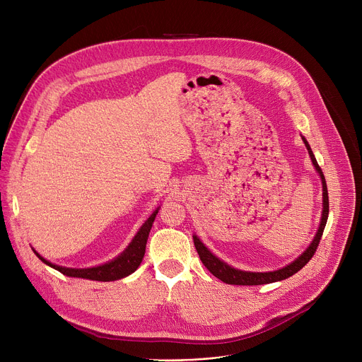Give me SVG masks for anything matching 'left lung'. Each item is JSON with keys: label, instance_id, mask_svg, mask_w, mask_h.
<instances>
[{"label": "left lung", "instance_id": "left-lung-1", "mask_svg": "<svg viewBox=\"0 0 362 362\" xmlns=\"http://www.w3.org/2000/svg\"><path fill=\"white\" fill-rule=\"evenodd\" d=\"M306 148H308V153L309 156H311V160L315 166V169L318 170L321 179H322V190H324V211H322V218H321V225H320V229L317 232V236L315 239L313 240V243L309 245V247L298 257L296 261H293L291 265L282 268V269H278V271H274V272H245V271H238L229 265H226L225 262H222L221 259H218V257L206 247L197 236H193V242H194V247L199 253V257L200 261L203 262V265L209 269V272L216 276L218 279H221L222 282L225 284H229V285H265V284H272V282H276V281H282V279H286L292 275H295L298 271H300L309 261L313 259V256L315 255L318 246H320V242H321V238H322V233H324V229H325V225H327V221H328V214H329V200H328V189H327V182H325V176L314 156V153L311 150V147H309L308 141L302 137Z\"/></svg>", "mask_w": 362, "mask_h": 362}]
</instances>
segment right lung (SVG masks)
<instances>
[{
  "instance_id": "obj_1",
  "label": "right lung",
  "mask_w": 362,
  "mask_h": 362,
  "mask_svg": "<svg viewBox=\"0 0 362 362\" xmlns=\"http://www.w3.org/2000/svg\"><path fill=\"white\" fill-rule=\"evenodd\" d=\"M158 212H159V209L151 214V216L143 223V226L140 228V230L137 232V235L134 236V239L132 240L129 247L119 257H116L115 261L101 265V267L87 268V269L63 268V267H59V265H54V264H49L48 261L44 259V257H41L35 250L34 252L44 264H47L51 268L57 269L63 275L73 276V278H84V279H91V281H101V282L117 281V279H122V278L133 274L139 268V265L141 264L144 252H146V243H147L148 232L151 229V225H153L154 218H156Z\"/></svg>"
}]
</instances>
